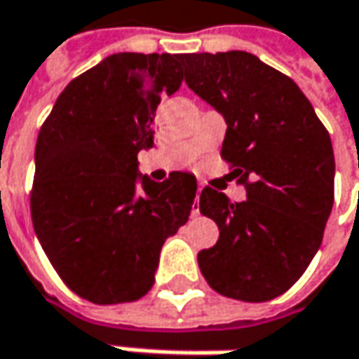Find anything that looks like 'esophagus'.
<instances>
[{
    "mask_svg": "<svg viewBox=\"0 0 359 359\" xmlns=\"http://www.w3.org/2000/svg\"><path fill=\"white\" fill-rule=\"evenodd\" d=\"M203 192V184H198L196 189V198H194V206H192V215H198V194Z\"/></svg>",
    "mask_w": 359,
    "mask_h": 359,
    "instance_id": "obj_1",
    "label": "esophagus"
}]
</instances>
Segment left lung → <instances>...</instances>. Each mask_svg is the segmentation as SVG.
Wrapping results in <instances>:
<instances>
[{
  "instance_id": "left-lung-1",
  "label": "left lung",
  "mask_w": 359,
  "mask_h": 359,
  "mask_svg": "<svg viewBox=\"0 0 359 359\" xmlns=\"http://www.w3.org/2000/svg\"><path fill=\"white\" fill-rule=\"evenodd\" d=\"M180 69L226 121L220 155L246 184L242 203L210 187L201 192V212L220 230L198 252L201 272L226 298L268 302L302 276L322 244L334 204L330 135L300 87L252 53H187Z\"/></svg>"
}]
</instances>
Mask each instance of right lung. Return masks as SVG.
<instances>
[{
  "label": "right lung",
  "mask_w": 359,
  "mask_h": 359,
  "mask_svg": "<svg viewBox=\"0 0 359 359\" xmlns=\"http://www.w3.org/2000/svg\"><path fill=\"white\" fill-rule=\"evenodd\" d=\"M180 81V55H109L69 83L39 130L33 229L61 280L89 302L142 298L163 244L189 220L194 175L155 182L137 161L155 147L161 95Z\"/></svg>",
  "instance_id": "add662e5"
}]
</instances>
